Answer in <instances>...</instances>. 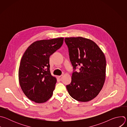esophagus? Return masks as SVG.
<instances>
[{"label":"esophagus","instance_id":"34e87169","mask_svg":"<svg viewBox=\"0 0 127 127\" xmlns=\"http://www.w3.org/2000/svg\"><path fill=\"white\" fill-rule=\"evenodd\" d=\"M63 75H61V76H59L58 77H59V79L60 80H62V78H63Z\"/></svg>","mask_w":127,"mask_h":127}]
</instances>
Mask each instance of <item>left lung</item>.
<instances>
[{
	"mask_svg": "<svg viewBox=\"0 0 127 127\" xmlns=\"http://www.w3.org/2000/svg\"><path fill=\"white\" fill-rule=\"evenodd\" d=\"M70 60L74 70L71 82L66 86L70 95L75 100L87 102L99 93L105 79L106 60L103 53L92 40L81 37L66 38Z\"/></svg>",
	"mask_w": 127,
	"mask_h": 127,
	"instance_id": "left-lung-1",
	"label": "left lung"
}]
</instances>
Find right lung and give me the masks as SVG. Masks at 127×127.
Instances as JSON below:
<instances>
[{"label": "right lung", "mask_w": 127, "mask_h": 127, "mask_svg": "<svg viewBox=\"0 0 127 127\" xmlns=\"http://www.w3.org/2000/svg\"><path fill=\"white\" fill-rule=\"evenodd\" d=\"M64 38L32 43L26 50L19 69L21 87L26 96L36 103H43L53 95L57 79L50 70V56L63 43Z\"/></svg>", "instance_id": "obj_1"}]
</instances>
